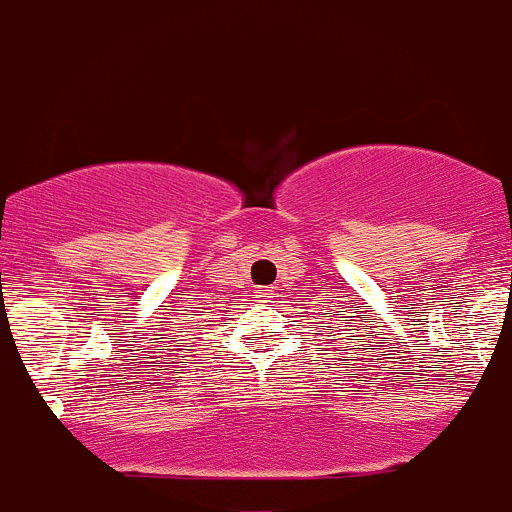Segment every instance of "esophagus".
<instances>
[{"label": "esophagus", "mask_w": 512, "mask_h": 512, "mask_svg": "<svg viewBox=\"0 0 512 512\" xmlns=\"http://www.w3.org/2000/svg\"><path fill=\"white\" fill-rule=\"evenodd\" d=\"M268 298H273V295H271V293H263V295H261V300L268 302Z\"/></svg>", "instance_id": "34e87169"}]
</instances>
